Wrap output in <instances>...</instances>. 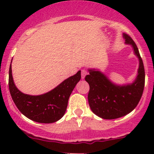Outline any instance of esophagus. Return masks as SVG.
Returning <instances> with one entry per match:
<instances>
[{
  "mask_svg": "<svg viewBox=\"0 0 154 154\" xmlns=\"http://www.w3.org/2000/svg\"><path fill=\"white\" fill-rule=\"evenodd\" d=\"M88 75V72L87 70L85 69H82L81 70V75H82V78L84 79L85 77Z\"/></svg>",
  "mask_w": 154,
  "mask_h": 154,
  "instance_id": "34e87169",
  "label": "esophagus"
}]
</instances>
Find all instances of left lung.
<instances>
[{"label":"left lung","mask_w":154,"mask_h":154,"mask_svg":"<svg viewBox=\"0 0 154 154\" xmlns=\"http://www.w3.org/2000/svg\"><path fill=\"white\" fill-rule=\"evenodd\" d=\"M125 43L131 45L139 59L135 80L132 84L117 85L102 72L89 69L85 80L90 85L88 98L92 111L100 118L114 119L127 115L138 104L145 85V69L138 48L130 35L123 33Z\"/></svg>","instance_id":"8db88e82"}]
</instances>
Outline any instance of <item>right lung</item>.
<instances>
[{"mask_svg":"<svg viewBox=\"0 0 154 154\" xmlns=\"http://www.w3.org/2000/svg\"><path fill=\"white\" fill-rule=\"evenodd\" d=\"M80 79L81 72L79 71L45 94H24L17 89L14 82L11 64L8 88L15 105L26 117L39 123H53L64 115L69 98Z\"/></svg>","mask_w":154,"mask_h":154,"instance_id":"add662e5","label":"right lung"}]
</instances>
